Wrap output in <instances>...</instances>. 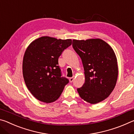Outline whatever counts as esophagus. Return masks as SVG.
<instances>
[{
    "label": "esophagus",
    "instance_id": "1",
    "mask_svg": "<svg viewBox=\"0 0 134 134\" xmlns=\"http://www.w3.org/2000/svg\"><path fill=\"white\" fill-rule=\"evenodd\" d=\"M69 80H70V83H72V81H73V80H74V77H70V79H69Z\"/></svg>",
    "mask_w": 134,
    "mask_h": 134
}]
</instances>
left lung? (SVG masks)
Here are the masks:
<instances>
[{
  "label": "left lung",
  "mask_w": 134,
  "mask_h": 134,
  "mask_svg": "<svg viewBox=\"0 0 134 134\" xmlns=\"http://www.w3.org/2000/svg\"><path fill=\"white\" fill-rule=\"evenodd\" d=\"M72 45L85 70V83L77 89L79 94L89 103L100 102L109 96L116 84L118 67L115 52L99 38L73 40Z\"/></svg>",
  "instance_id": "left-lung-1"
}]
</instances>
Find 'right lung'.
Here are the masks:
<instances>
[{"label": "right lung", "mask_w": 134, "mask_h": 134, "mask_svg": "<svg viewBox=\"0 0 134 134\" xmlns=\"http://www.w3.org/2000/svg\"><path fill=\"white\" fill-rule=\"evenodd\" d=\"M71 39L42 37L33 41L25 52L22 72L25 83L31 94L47 103L57 100L69 83L62 77L58 58L71 45Z\"/></svg>", "instance_id": "1"}]
</instances>
